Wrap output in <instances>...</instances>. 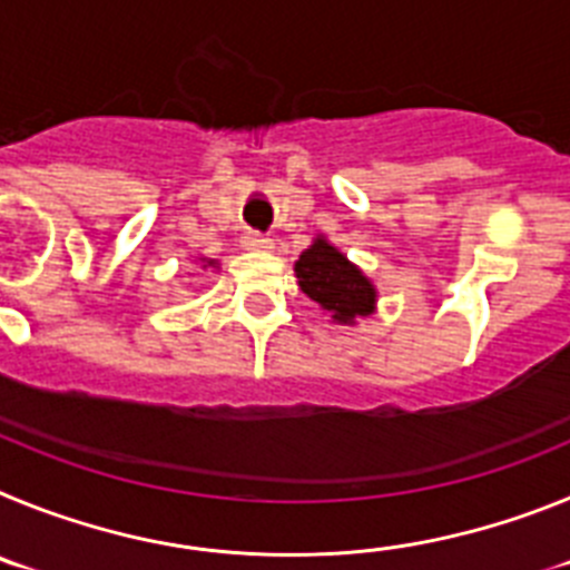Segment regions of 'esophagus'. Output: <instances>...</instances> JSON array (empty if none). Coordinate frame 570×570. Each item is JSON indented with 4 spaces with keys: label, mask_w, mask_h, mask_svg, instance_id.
<instances>
[{
    "label": "esophagus",
    "mask_w": 570,
    "mask_h": 570,
    "mask_svg": "<svg viewBox=\"0 0 570 570\" xmlns=\"http://www.w3.org/2000/svg\"><path fill=\"white\" fill-rule=\"evenodd\" d=\"M242 248L271 250L274 248V242H271V236L259 234V230H245V236H242Z\"/></svg>",
    "instance_id": "1"
}]
</instances>
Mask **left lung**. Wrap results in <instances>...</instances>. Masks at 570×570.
I'll return each mask as SVG.
<instances>
[{"label": "left lung", "instance_id": "left-lung-1", "mask_svg": "<svg viewBox=\"0 0 570 570\" xmlns=\"http://www.w3.org/2000/svg\"><path fill=\"white\" fill-rule=\"evenodd\" d=\"M294 271L302 294H308L322 311H328L336 325H354L376 311L374 282L325 236H316L314 245L302 250Z\"/></svg>", "mask_w": 570, "mask_h": 570}]
</instances>
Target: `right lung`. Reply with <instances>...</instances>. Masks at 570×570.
<instances>
[{"label": "right lung", "instance_id": "obj_1", "mask_svg": "<svg viewBox=\"0 0 570 570\" xmlns=\"http://www.w3.org/2000/svg\"><path fill=\"white\" fill-rule=\"evenodd\" d=\"M205 268H216V262L208 259V262H205Z\"/></svg>", "mask_w": 570, "mask_h": 570}]
</instances>
